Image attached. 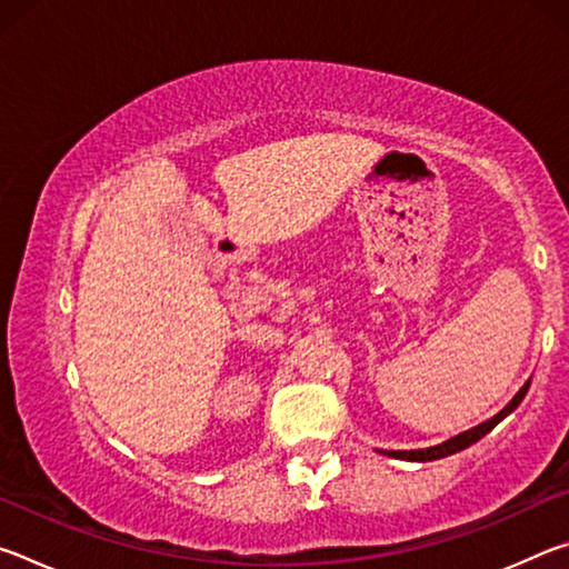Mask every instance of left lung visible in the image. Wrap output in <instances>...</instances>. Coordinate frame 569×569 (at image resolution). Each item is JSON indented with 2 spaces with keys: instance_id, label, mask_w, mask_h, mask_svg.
Segmentation results:
<instances>
[{
  "instance_id": "obj_1",
  "label": "left lung",
  "mask_w": 569,
  "mask_h": 569,
  "mask_svg": "<svg viewBox=\"0 0 569 569\" xmlns=\"http://www.w3.org/2000/svg\"><path fill=\"white\" fill-rule=\"evenodd\" d=\"M527 389H529V381L525 383L522 389H519V391L515 393V399L509 401L507 407L497 413V417L481 421L479 427L469 429V431H461V435L451 437V439H447V441H441V445H437V447H429V449H411V451H383V455L397 457V459H407V461H435V459H441V457L457 455V451L471 447V445H475V441H479L481 437L489 435V431H492V429L497 427V423L502 421L505 417H509V413H512V411L519 407V403H522Z\"/></svg>"
}]
</instances>
